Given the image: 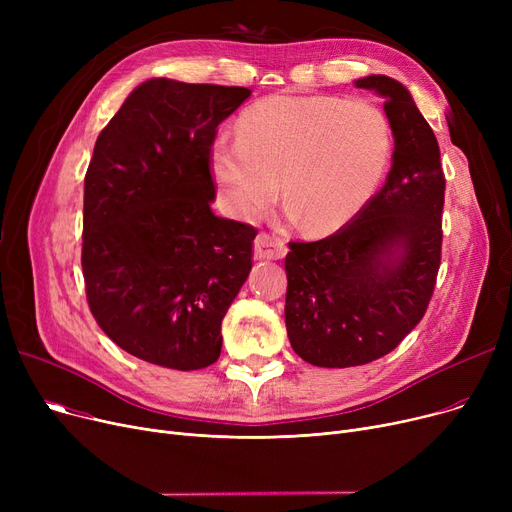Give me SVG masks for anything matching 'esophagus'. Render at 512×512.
Here are the masks:
<instances>
[{
  "label": "esophagus",
  "mask_w": 512,
  "mask_h": 512,
  "mask_svg": "<svg viewBox=\"0 0 512 512\" xmlns=\"http://www.w3.org/2000/svg\"><path fill=\"white\" fill-rule=\"evenodd\" d=\"M284 255H286L284 238L270 234V232H261L255 238V257L257 259H282Z\"/></svg>",
  "instance_id": "1"
}]
</instances>
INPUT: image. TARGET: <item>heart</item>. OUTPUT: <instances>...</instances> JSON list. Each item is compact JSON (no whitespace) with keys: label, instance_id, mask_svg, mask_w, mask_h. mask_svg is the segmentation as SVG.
I'll return each instance as SVG.
<instances>
[{"label":"heart","instance_id":"obj_1","mask_svg":"<svg viewBox=\"0 0 512 512\" xmlns=\"http://www.w3.org/2000/svg\"><path fill=\"white\" fill-rule=\"evenodd\" d=\"M392 128L378 105L328 95H270L236 122V141L211 149V172L230 211L253 222L278 195L303 230L342 228L380 184Z\"/></svg>","mask_w":512,"mask_h":512}]
</instances>
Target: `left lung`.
I'll return each mask as SVG.
<instances>
[{
  "label": "left lung",
  "instance_id": "1",
  "mask_svg": "<svg viewBox=\"0 0 512 512\" xmlns=\"http://www.w3.org/2000/svg\"><path fill=\"white\" fill-rule=\"evenodd\" d=\"M384 97L394 134L384 186L334 234L288 242L286 332L301 359L355 367L388 355L427 311L442 259L446 178L436 134L398 80L359 78Z\"/></svg>",
  "mask_w": 512,
  "mask_h": 512
}]
</instances>
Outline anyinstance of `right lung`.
<instances>
[{"instance_id":"1","label":"right lung","mask_w":512,"mask_h":512,"mask_svg":"<svg viewBox=\"0 0 512 512\" xmlns=\"http://www.w3.org/2000/svg\"><path fill=\"white\" fill-rule=\"evenodd\" d=\"M249 95L151 78L99 132L80 263L95 321L132 357L180 371L220 357L257 230L213 215L211 147Z\"/></svg>"}]
</instances>
